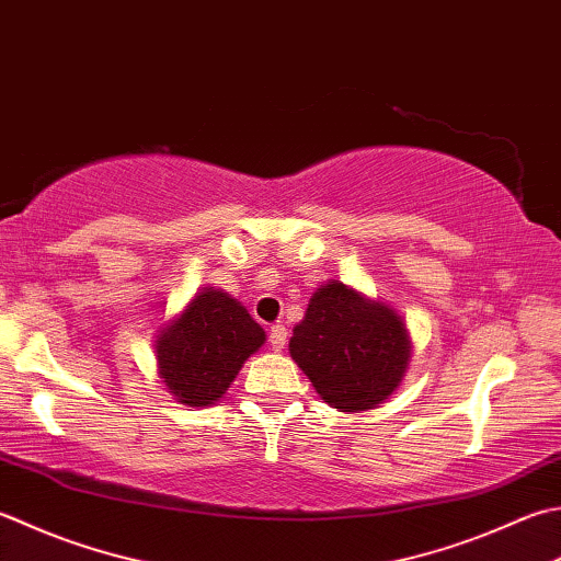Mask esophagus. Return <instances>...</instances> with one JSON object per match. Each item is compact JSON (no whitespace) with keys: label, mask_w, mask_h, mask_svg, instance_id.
<instances>
[{"label":"esophagus","mask_w":561,"mask_h":561,"mask_svg":"<svg viewBox=\"0 0 561 561\" xmlns=\"http://www.w3.org/2000/svg\"><path fill=\"white\" fill-rule=\"evenodd\" d=\"M270 345H272V350H284V345H287V328H284L282 323H274L272 328H270Z\"/></svg>","instance_id":"34e87169"}]
</instances>
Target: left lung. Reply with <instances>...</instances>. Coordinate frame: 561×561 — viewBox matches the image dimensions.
I'll use <instances>...</instances> for the list:
<instances>
[{
	"mask_svg": "<svg viewBox=\"0 0 561 561\" xmlns=\"http://www.w3.org/2000/svg\"><path fill=\"white\" fill-rule=\"evenodd\" d=\"M289 355L328 405L343 413L377 409L399 389L411 335L391 306L328 282L294 325Z\"/></svg>",
	"mask_w": 561,
	"mask_h": 561,
	"instance_id": "left-lung-1",
	"label": "left lung"
}]
</instances>
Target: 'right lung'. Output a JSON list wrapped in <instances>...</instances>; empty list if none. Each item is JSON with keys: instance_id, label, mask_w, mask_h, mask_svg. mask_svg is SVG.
<instances>
[{"instance_id": "1", "label": "right lung", "mask_w": 561, "mask_h": 561, "mask_svg": "<svg viewBox=\"0 0 561 561\" xmlns=\"http://www.w3.org/2000/svg\"><path fill=\"white\" fill-rule=\"evenodd\" d=\"M265 345V331L233 296L204 287L186 309L160 328L158 375L184 405H214L250 355Z\"/></svg>"}]
</instances>
